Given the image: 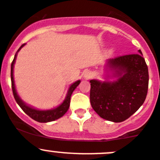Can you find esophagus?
<instances>
[{
	"label": "esophagus",
	"instance_id": "esophagus-1",
	"mask_svg": "<svg viewBox=\"0 0 160 160\" xmlns=\"http://www.w3.org/2000/svg\"><path fill=\"white\" fill-rule=\"evenodd\" d=\"M83 77L85 80H89L92 77V72L90 70H85L83 73Z\"/></svg>",
	"mask_w": 160,
	"mask_h": 160
}]
</instances>
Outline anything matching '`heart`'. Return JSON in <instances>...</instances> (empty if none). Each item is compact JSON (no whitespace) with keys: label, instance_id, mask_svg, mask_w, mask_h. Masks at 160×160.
I'll return each instance as SVG.
<instances>
[{"label":"heart","instance_id":"obj_1","mask_svg":"<svg viewBox=\"0 0 160 160\" xmlns=\"http://www.w3.org/2000/svg\"><path fill=\"white\" fill-rule=\"evenodd\" d=\"M109 52H110V53H111V52H112V50H110V51H109Z\"/></svg>","mask_w":160,"mask_h":160}]
</instances>
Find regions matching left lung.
Here are the masks:
<instances>
[{"label": "left lung", "instance_id": "8db88e82", "mask_svg": "<svg viewBox=\"0 0 160 160\" xmlns=\"http://www.w3.org/2000/svg\"><path fill=\"white\" fill-rule=\"evenodd\" d=\"M138 52L107 60L106 80H90L91 105L102 118L122 122L144 103L148 88V69L142 52Z\"/></svg>", "mask_w": 160, "mask_h": 160}]
</instances>
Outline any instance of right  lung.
I'll use <instances>...</instances> for the list:
<instances>
[{"label":"right lung","mask_w":160,"mask_h":160,"mask_svg":"<svg viewBox=\"0 0 160 160\" xmlns=\"http://www.w3.org/2000/svg\"><path fill=\"white\" fill-rule=\"evenodd\" d=\"M24 46L25 44H23L20 47H19V49L17 50L16 54H15L14 59H13L12 63L11 65V80L13 95H14L15 99H16L18 105L20 107V108H21L22 110H23V111L32 119H34V120L36 121V122H42V123H46V122H53V121H55L57 120V119L60 118H62V116L68 111L70 106V98H71L72 94L73 91L76 89V88L80 84V80H77V81L74 82V83H72L70 85L64 101L62 103L60 104L59 106L55 107V108L50 109V110H38V109L35 108V107H31V106L28 105V104L25 103V102L22 100L21 98L19 96V95H18L17 91H16V85H15L14 76H13V68H14V65L15 62H16L17 53Z\"/></svg>","instance_id":"1"}]
</instances>
